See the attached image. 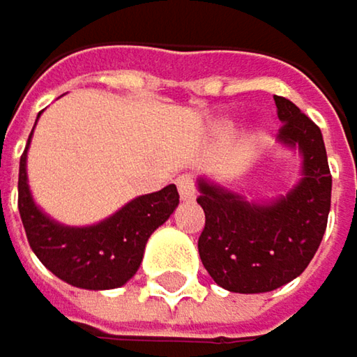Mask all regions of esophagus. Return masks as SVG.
Instances as JSON below:
<instances>
[{"label":"esophagus","mask_w":357,"mask_h":357,"mask_svg":"<svg viewBox=\"0 0 357 357\" xmlns=\"http://www.w3.org/2000/svg\"><path fill=\"white\" fill-rule=\"evenodd\" d=\"M176 187L183 199H193L195 197V176L193 174H181L176 178Z\"/></svg>","instance_id":"obj_1"}]
</instances>
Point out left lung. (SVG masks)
Listing matches in <instances>:
<instances>
[{
	"mask_svg": "<svg viewBox=\"0 0 357 357\" xmlns=\"http://www.w3.org/2000/svg\"><path fill=\"white\" fill-rule=\"evenodd\" d=\"M278 141L299 149L301 178L284 195L256 204L199 178L197 204L206 227L197 248L204 268L227 291L266 293L297 278L314 258L331 210V170L320 128L274 95Z\"/></svg>",
	"mask_w": 357,
	"mask_h": 357,
	"instance_id": "8db88e82",
	"label": "left lung"
}]
</instances>
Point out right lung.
Here are the masks:
<instances>
[{"label": "right lung", "mask_w": 357, "mask_h": 357, "mask_svg": "<svg viewBox=\"0 0 357 357\" xmlns=\"http://www.w3.org/2000/svg\"><path fill=\"white\" fill-rule=\"evenodd\" d=\"M33 132L29 135L31 143ZM18 172V212L31 250L41 264L73 287L101 291L122 287L135 276L145 243L178 206L174 185L135 197L109 218L91 227H64L33 202L26 178V151Z\"/></svg>", "instance_id": "right-lung-1"}]
</instances>
